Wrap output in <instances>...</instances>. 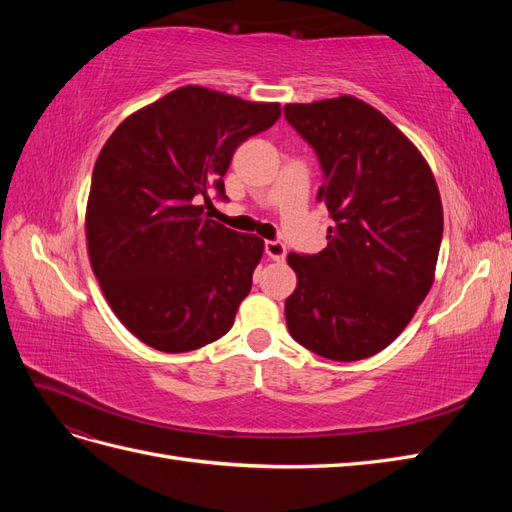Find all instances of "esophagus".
<instances>
[{"label": "esophagus", "mask_w": 512, "mask_h": 512, "mask_svg": "<svg viewBox=\"0 0 512 512\" xmlns=\"http://www.w3.org/2000/svg\"><path fill=\"white\" fill-rule=\"evenodd\" d=\"M265 254L271 260H284L286 256V247L282 241H265Z\"/></svg>", "instance_id": "1"}]
</instances>
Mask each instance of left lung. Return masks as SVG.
Segmentation results:
<instances>
[{
	"label": "left lung",
	"mask_w": 512,
	"mask_h": 512,
	"mask_svg": "<svg viewBox=\"0 0 512 512\" xmlns=\"http://www.w3.org/2000/svg\"><path fill=\"white\" fill-rule=\"evenodd\" d=\"M316 151L327 247L288 254L297 288L286 299L294 342L331 361H361L406 329L433 284L442 203L425 158L374 106L352 96L286 104Z\"/></svg>",
	"instance_id": "obj_1"
}]
</instances>
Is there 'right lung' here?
Segmentation results:
<instances>
[{
  "mask_svg": "<svg viewBox=\"0 0 512 512\" xmlns=\"http://www.w3.org/2000/svg\"><path fill=\"white\" fill-rule=\"evenodd\" d=\"M280 119V104L179 87L111 134L91 175L87 250L108 305L132 335L190 352L226 335L265 241L207 220L215 190L247 138Z\"/></svg>",
  "mask_w": 512,
  "mask_h": 512,
  "instance_id": "right-lung-1",
  "label": "right lung"
}]
</instances>
